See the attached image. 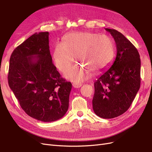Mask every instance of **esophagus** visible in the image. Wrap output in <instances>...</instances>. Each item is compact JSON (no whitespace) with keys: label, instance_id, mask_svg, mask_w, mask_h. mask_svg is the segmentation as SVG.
Masks as SVG:
<instances>
[{"label":"esophagus","instance_id":"1","mask_svg":"<svg viewBox=\"0 0 152 152\" xmlns=\"http://www.w3.org/2000/svg\"><path fill=\"white\" fill-rule=\"evenodd\" d=\"M82 86V84L80 83H73V87H75V88H79Z\"/></svg>","mask_w":152,"mask_h":152}]
</instances>
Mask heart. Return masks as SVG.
Wrapping results in <instances>:
<instances>
[{
	"label": "heart",
	"mask_w": 152,
	"mask_h": 152,
	"mask_svg": "<svg viewBox=\"0 0 152 152\" xmlns=\"http://www.w3.org/2000/svg\"><path fill=\"white\" fill-rule=\"evenodd\" d=\"M62 43L55 45L53 52L54 62L59 70L64 72L70 67L75 55L82 64L72 66L65 73L66 79L73 82L86 80L90 70L103 71L113 61L115 44L107 35L90 31L71 32L63 37Z\"/></svg>",
	"instance_id": "obj_1"
}]
</instances>
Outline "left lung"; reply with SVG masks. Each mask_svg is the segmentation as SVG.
Segmentation results:
<instances>
[{
    "mask_svg": "<svg viewBox=\"0 0 152 152\" xmlns=\"http://www.w3.org/2000/svg\"><path fill=\"white\" fill-rule=\"evenodd\" d=\"M116 43V58L94 82L93 108L96 115L112 118L125 113L140 87L141 60L137 49L121 32L105 28Z\"/></svg>",
    "mask_w": 152,
    "mask_h": 152,
    "instance_id": "left-lung-1",
    "label": "left lung"
}]
</instances>
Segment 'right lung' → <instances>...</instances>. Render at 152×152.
I'll list each match as a JSON object with an SVG mask.
<instances>
[{"label": "right lung", "instance_id": "obj_1", "mask_svg": "<svg viewBox=\"0 0 152 152\" xmlns=\"http://www.w3.org/2000/svg\"><path fill=\"white\" fill-rule=\"evenodd\" d=\"M49 35L35 33L14 50L8 73L9 86L21 108L30 117L48 122L65 115L72 86L53 65Z\"/></svg>", "mask_w": 152, "mask_h": 152}]
</instances>
